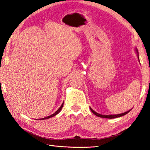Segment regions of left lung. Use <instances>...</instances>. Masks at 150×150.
I'll return each instance as SVG.
<instances>
[{"label": "left lung", "instance_id": "left-lung-1", "mask_svg": "<svg viewBox=\"0 0 150 150\" xmlns=\"http://www.w3.org/2000/svg\"><path fill=\"white\" fill-rule=\"evenodd\" d=\"M136 52L137 53V54H138V58H139V52H138V50H137V49L136 48ZM90 109H91V112H93L94 115H96V116L98 117H102V118H108V119H113V118H117V117H122V116H124L125 115H126L127 113H128L131 110H129L128 111L124 112V113H121V114H117V115H101V114H99L98 113V112H96V111H94V110L92 109L91 108H90Z\"/></svg>", "mask_w": 150, "mask_h": 150}]
</instances>
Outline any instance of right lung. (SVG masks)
Here are the masks:
<instances>
[{"label": "right lung", "instance_id": "add662e5", "mask_svg": "<svg viewBox=\"0 0 150 150\" xmlns=\"http://www.w3.org/2000/svg\"><path fill=\"white\" fill-rule=\"evenodd\" d=\"M63 103L61 104V106H60V107H59V108L58 110H57L56 112H54V113H53L52 115H50V116H48V117H44V118H41V119H40V120H47V119H49V118H50V117H54V116H55L56 115H57L59 113V112L61 111V110L62 109V108H63Z\"/></svg>", "mask_w": 150, "mask_h": 150}]
</instances>
